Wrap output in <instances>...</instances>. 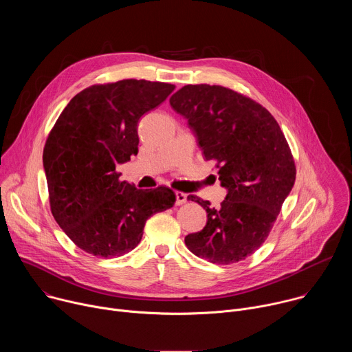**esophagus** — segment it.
I'll use <instances>...</instances> for the list:
<instances>
[{"mask_svg": "<svg viewBox=\"0 0 352 352\" xmlns=\"http://www.w3.org/2000/svg\"><path fill=\"white\" fill-rule=\"evenodd\" d=\"M186 199H188V196H186V193H184V192H175V205H184L185 202H186Z\"/></svg>", "mask_w": 352, "mask_h": 352, "instance_id": "esophagus-1", "label": "esophagus"}]
</instances>
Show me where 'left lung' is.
Returning a JSON list of instances; mask_svg holds the SVG:
<instances>
[{"mask_svg":"<svg viewBox=\"0 0 352 352\" xmlns=\"http://www.w3.org/2000/svg\"><path fill=\"white\" fill-rule=\"evenodd\" d=\"M170 104L195 133L206 160L217 162L227 189L220 208L193 195L208 213L185 245L199 258L230 265L252 255L267 238L295 182V163L274 117L259 103L217 85H186Z\"/></svg>","mask_w":352,"mask_h":352,"instance_id":"obj_1","label":"left lung"}]
</instances>
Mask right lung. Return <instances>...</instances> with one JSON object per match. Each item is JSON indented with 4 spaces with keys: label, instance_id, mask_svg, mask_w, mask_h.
I'll return each instance as SVG.
<instances>
[{
    "label": "right lung",
    "instance_id": "add662e5",
    "mask_svg": "<svg viewBox=\"0 0 352 352\" xmlns=\"http://www.w3.org/2000/svg\"><path fill=\"white\" fill-rule=\"evenodd\" d=\"M175 89L124 79L78 93L50 132L43 167L52 213L85 252L122 256L138 246L146 220L174 206L167 186L136 189L120 181L118 164L138 155V122Z\"/></svg>",
    "mask_w": 352,
    "mask_h": 352
}]
</instances>
